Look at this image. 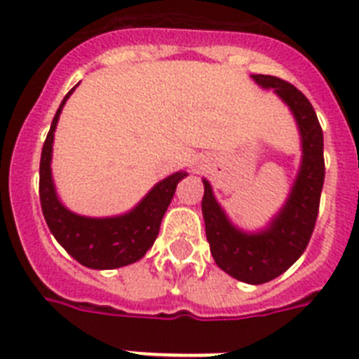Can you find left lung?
<instances>
[{"label": "left lung", "instance_id": "obj_1", "mask_svg": "<svg viewBox=\"0 0 359 359\" xmlns=\"http://www.w3.org/2000/svg\"><path fill=\"white\" fill-rule=\"evenodd\" d=\"M264 90H273L294 116L302 142V161L284 207L259 231H244L231 224L212 187L203 180L201 210L207 241L215 264L230 277L246 284H264L282 275L307 248L318 217L325 165L323 133L316 113L293 84L273 75H252Z\"/></svg>", "mask_w": 359, "mask_h": 359}]
</instances>
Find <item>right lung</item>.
<instances>
[{"mask_svg": "<svg viewBox=\"0 0 359 359\" xmlns=\"http://www.w3.org/2000/svg\"><path fill=\"white\" fill-rule=\"evenodd\" d=\"M79 86V84H77ZM75 86V88H77ZM62 98L61 106L52 120L48 136L44 140L39 165V198L43 215L50 231L62 248L91 269H115L140 261L147 253L160 231L161 219L169 208L177 183L189 172L180 170L152 187L133 210L113 217H86L68 210L55 192L52 177L53 133L69 95Z\"/></svg>", "mask_w": 359, "mask_h": 359, "instance_id": "add662e5", "label": "right lung"}]
</instances>
